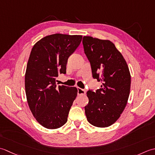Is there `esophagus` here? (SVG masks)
Returning a JSON list of instances; mask_svg holds the SVG:
<instances>
[{"mask_svg":"<svg viewBox=\"0 0 155 155\" xmlns=\"http://www.w3.org/2000/svg\"><path fill=\"white\" fill-rule=\"evenodd\" d=\"M78 95H85L86 94V90L81 89L80 87H78Z\"/></svg>","mask_w":155,"mask_h":155,"instance_id":"1","label":"esophagus"}]
</instances>
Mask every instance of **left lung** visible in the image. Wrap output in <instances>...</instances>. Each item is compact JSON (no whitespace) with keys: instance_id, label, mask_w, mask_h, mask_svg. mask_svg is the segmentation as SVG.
Instances as JSON below:
<instances>
[{"instance_id":"8db88e82","label":"left lung","mask_w":155,"mask_h":155,"mask_svg":"<svg viewBox=\"0 0 155 155\" xmlns=\"http://www.w3.org/2000/svg\"><path fill=\"white\" fill-rule=\"evenodd\" d=\"M82 42L92 76L102 84L95 92L87 91L89 102L85 106V113L91 124L108 127L120 118L127 104L130 71L124 57L112 41L84 36Z\"/></svg>"}]
</instances>
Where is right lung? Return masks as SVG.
<instances>
[{"label": "right lung", "mask_w": 155, "mask_h": 155, "mask_svg": "<svg viewBox=\"0 0 155 155\" xmlns=\"http://www.w3.org/2000/svg\"><path fill=\"white\" fill-rule=\"evenodd\" d=\"M82 35L56 33L37 41L30 53L25 75L28 105L35 118L47 129H57L68 121L78 95L75 87L59 86L56 78L66 74L69 57L81 41Z\"/></svg>", "instance_id": "right-lung-1"}]
</instances>
